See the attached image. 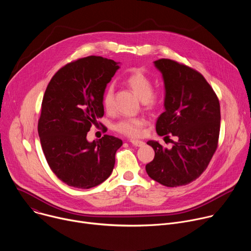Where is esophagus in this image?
<instances>
[{
    "label": "esophagus",
    "mask_w": 251,
    "mask_h": 251,
    "mask_svg": "<svg viewBox=\"0 0 251 251\" xmlns=\"http://www.w3.org/2000/svg\"><path fill=\"white\" fill-rule=\"evenodd\" d=\"M130 143L133 146H136V147H143L145 145V142H143L141 140H130Z\"/></svg>",
    "instance_id": "obj_1"
}]
</instances>
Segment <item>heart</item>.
<instances>
[{
	"label": "heart",
	"instance_id": "1",
	"mask_svg": "<svg viewBox=\"0 0 251 251\" xmlns=\"http://www.w3.org/2000/svg\"><path fill=\"white\" fill-rule=\"evenodd\" d=\"M127 85L140 98L146 108L152 109L160 102V95L153 93V82L151 78L140 70H134L126 79ZM103 108L107 112H111L114 108V88L109 85L106 87L102 96ZM146 121L144 118L133 117L120 120L114 125V129L127 137H139Z\"/></svg>",
	"mask_w": 251,
	"mask_h": 251
}]
</instances>
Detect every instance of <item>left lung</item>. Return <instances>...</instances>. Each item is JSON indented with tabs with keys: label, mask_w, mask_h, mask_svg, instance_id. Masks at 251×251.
Listing matches in <instances>:
<instances>
[{
	"label": "left lung",
	"mask_w": 251,
	"mask_h": 251,
	"mask_svg": "<svg viewBox=\"0 0 251 251\" xmlns=\"http://www.w3.org/2000/svg\"><path fill=\"white\" fill-rule=\"evenodd\" d=\"M165 84V111L158 117L159 136L177 138L171 149L150 140L155 151L146 172L166 187L190 184L206 169L218 148L221 107L217 94L197 70L172 59L154 61Z\"/></svg>",
	"instance_id": "1"
}]
</instances>
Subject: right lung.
Returning <instances> with one entry per match:
<instances>
[{
  "mask_svg": "<svg viewBox=\"0 0 251 251\" xmlns=\"http://www.w3.org/2000/svg\"><path fill=\"white\" fill-rule=\"evenodd\" d=\"M119 62L87 56L67 63L45 92L38 131L48 164L67 186L90 189L111 175L122 140L104 135L88 142L87 132L104 115L102 96Z\"/></svg>",
  "mask_w": 251,
  "mask_h": 251,
  "instance_id": "add662e5",
  "label": "right lung"
}]
</instances>
